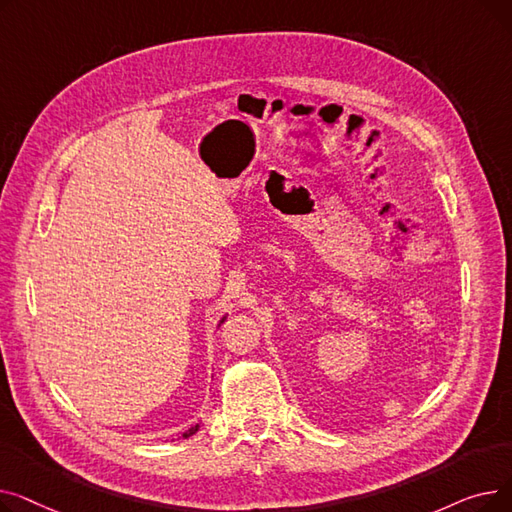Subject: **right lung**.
Instances as JSON below:
<instances>
[{"instance_id": "right-lung-1", "label": "right lung", "mask_w": 512, "mask_h": 512, "mask_svg": "<svg viewBox=\"0 0 512 512\" xmlns=\"http://www.w3.org/2000/svg\"><path fill=\"white\" fill-rule=\"evenodd\" d=\"M224 319H226V317H222V321H224ZM222 321H220V324H222ZM197 432H199V423H197V425H193L191 429H188V432H184V434H182V438H191V436H193V434H197Z\"/></svg>"}]
</instances>
